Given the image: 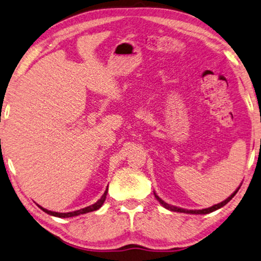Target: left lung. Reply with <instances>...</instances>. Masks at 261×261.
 Returning <instances> with one entry per match:
<instances>
[{"label":"left lung","mask_w":261,"mask_h":261,"mask_svg":"<svg viewBox=\"0 0 261 261\" xmlns=\"http://www.w3.org/2000/svg\"><path fill=\"white\" fill-rule=\"evenodd\" d=\"M239 189H240V187L236 189V191L231 194V195L228 197V198H226L225 201H222L221 203H218V204H216V205H213V206H211V207H207V209H202V210H186V209H181V207H178V206H173V205H170V204H168V203H165L164 201H162L161 200V198L156 195L155 194V197H156V200H158L161 204H162L165 209H168V210H171V211H174V212H184V213H193V215H206V213H210V212H213V211H216V210H218V209H220V207H222L224 205H226L227 203H228L231 198H233L235 195H236V193L239 192Z\"/></svg>","instance_id":"1"}]
</instances>
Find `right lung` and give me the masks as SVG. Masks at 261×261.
Wrapping results in <instances>:
<instances>
[{
    "instance_id": "obj_1",
    "label": "right lung",
    "mask_w": 261,
    "mask_h": 261,
    "mask_svg": "<svg viewBox=\"0 0 261 261\" xmlns=\"http://www.w3.org/2000/svg\"><path fill=\"white\" fill-rule=\"evenodd\" d=\"M107 192H108V188H106L105 193L102 194V196L99 198V200L94 203V204L90 205V206H87L84 207V209H81V210H77V211H73V212H66V213H60V212H54V211H49L44 209V207L40 206L42 210H43L45 213H48V215H51V216H55V217H58V218H69V217H75V216H79V215H83V213H88V212H92V211H96L98 209H100L101 205L103 204V202H105L106 200V195H107Z\"/></svg>"
}]
</instances>
